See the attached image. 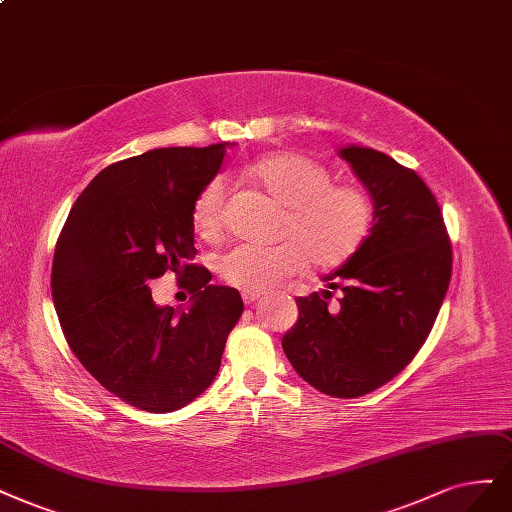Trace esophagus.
Masks as SVG:
<instances>
[{"instance_id":"34e87169","label":"esophagus","mask_w":512,"mask_h":512,"mask_svg":"<svg viewBox=\"0 0 512 512\" xmlns=\"http://www.w3.org/2000/svg\"><path fill=\"white\" fill-rule=\"evenodd\" d=\"M260 298H262V294H258V292H243V301H245V305H252V303L260 301Z\"/></svg>"}]
</instances>
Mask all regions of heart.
Returning a JSON list of instances; mask_svg holds the SVG:
<instances>
[{
	"label": "heart",
	"mask_w": 512,
	"mask_h": 512,
	"mask_svg": "<svg viewBox=\"0 0 512 512\" xmlns=\"http://www.w3.org/2000/svg\"><path fill=\"white\" fill-rule=\"evenodd\" d=\"M245 173L286 207L275 245L241 243L220 258V275L243 292H269L286 277L330 271L354 258L375 226V201L358 184L332 182V171L311 156L277 152L258 158ZM226 182L209 180L192 201L190 220L203 239L224 228Z\"/></svg>",
	"instance_id": "b5f03b06"
}]
</instances>
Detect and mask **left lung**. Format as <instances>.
Listing matches in <instances>:
<instances>
[{"label":"left lung","mask_w":512,"mask_h":512,"mask_svg":"<svg viewBox=\"0 0 512 512\" xmlns=\"http://www.w3.org/2000/svg\"><path fill=\"white\" fill-rule=\"evenodd\" d=\"M341 156L375 201V226L354 258L326 277L341 289L298 296V322L281 339L294 370L315 390L358 398L402 373L426 343L451 281L447 226L419 175L373 148Z\"/></svg>","instance_id":"1"}]
</instances>
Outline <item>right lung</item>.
Returning <instances> with one entry per match:
<instances>
[{
  "instance_id": "right-lung-1",
  "label": "right lung",
  "mask_w": 512,
  "mask_h": 512,
  "mask_svg": "<svg viewBox=\"0 0 512 512\" xmlns=\"http://www.w3.org/2000/svg\"><path fill=\"white\" fill-rule=\"evenodd\" d=\"M226 144L158 148L95 175L63 224L50 290L69 349L108 392L167 413L203 394L243 313L235 288L192 264L197 192ZM171 270L193 294L186 312L156 308L149 281Z\"/></svg>"
}]
</instances>
